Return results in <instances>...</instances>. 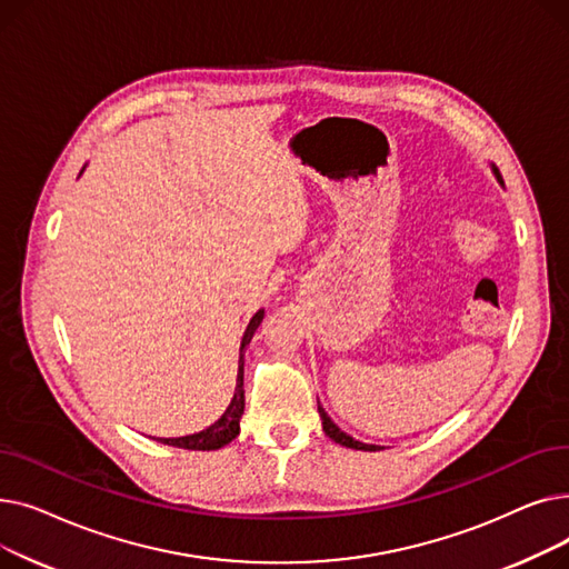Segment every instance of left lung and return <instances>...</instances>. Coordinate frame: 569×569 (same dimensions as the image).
Masks as SVG:
<instances>
[{
	"mask_svg": "<svg viewBox=\"0 0 569 569\" xmlns=\"http://www.w3.org/2000/svg\"><path fill=\"white\" fill-rule=\"evenodd\" d=\"M493 172H496V177L500 179V184H502V177H500L498 168H493ZM318 412H320V417H322V429H325V433L330 436L335 442L346 445V447H352V450H365V452H376V450H380L378 445H365V442H360V440L350 438L348 433H343V431H341V429L330 420V415L325 412V408H322V406H318Z\"/></svg>",
	"mask_w": 569,
	"mask_h": 569,
	"instance_id": "left-lung-1",
	"label": "left lung"
}]
</instances>
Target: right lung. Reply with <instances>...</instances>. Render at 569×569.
Listing matches in <instances>:
<instances>
[{
	"label": "right lung",
	"instance_id": "right-lung-1",
	"mask_svg": "<svg viewBox=\"0 0 569 569\" xmlns=\"http://www.w3.org/2000/svg\"><path fill=\"white\" fill-rule=\"evenodd\" d=\"M264 311L260 309L244 332L242 339V348H239V371H237V385H234V395L230 406L226 408V412L219 417V420L207 427L204 431L191 433V436H182V438H161V442L172 445V447H182V450H219V447L228 445L232 438H237L239 433V417L244 412V348L251 343L258 325L262 322Z\"/></svg>",
	"mask_w": 569,
	"mask_h": 569
}]
</instances>
